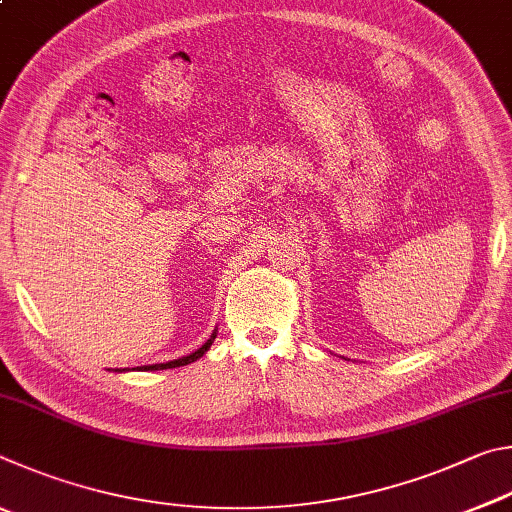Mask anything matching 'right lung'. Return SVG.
<instances>
[{"mask_svg":"<svg viewBox=\"0 0 512 512\" xmlns=\"http://www.w3.org/2000/svg\"><path fill=\"white\" fill-rule=\"evenodd\" d=\"M213 339H215V335H211V339H206V344H204L202 348H197L195 353L186 355V357H179V360L166 362V364H150V366H141V369H143V371H161V369H175V366H186V364H191V362H195V360H200V357H202L206 351H209L211 344H213Z\"/></svg>","mask_w":512,"mask_h":512,"instance_id":"right-lung-1","label":"right lung"}]
</instances>
